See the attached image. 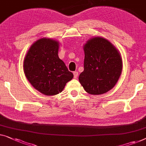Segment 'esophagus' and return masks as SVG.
<instances>
[{"mask_svg":"<svg viewBox=\"0 0 146 146\" xmlns=\"http://www.w3.org/2000/svg\"><path fill=\"white\" fill-rule=\"evenodd\" d=\"M73 74H74V78H78V72L75 71V72H74Z\"/></svg>","mask_w":146,"mask_h":146,"instance_id":"esophagus-1","label":"esophagus"}]
</instances>
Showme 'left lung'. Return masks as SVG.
<instances>
[{
	"label": "left lung",
	"mask_w": 146,
	"mask_h": 146,
	"mask_svg": "<svg viewBox=\"0 0 146 146\" xmlns=\"http://www.w3.org/2000/svg\"><path fill=\"white\" fill-rule=\"evenodd\" d=\"M84 70L79 81L87 93L101 95L109 92L117 83L122 70L119 50L102 37H94L84 45Z\"/></svg>",
	"instance_id": "1"
}]
</instances>
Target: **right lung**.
Listing matches in <instances>:
<instances>
[{
  "instance_id": "1",
  "label": "right lung",
  "mask_w": 146,
  "mask_h": 146,
  "mask_svg": "<svg viewBox=\"0 0 146 146\" xmlns=\"http://www.w3.org/2000/svg\"><path fill=\"white\" fill-rule=\"evenodd\" d=\"M59 42L43 37L34 42L24 59V72L35 90L45 96L62 92L67 82L72 79L64 62L59 58Z\"/></svg>"
}]
</instances>
